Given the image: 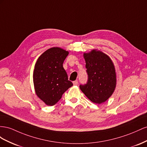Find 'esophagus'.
<instances>
[{"instance_id":"34e87169","label":"esophagus","mask_w":147,"mask_h":147,"mask_svg":"<svg viewBox=\"0 0 147 147\" xmlns=\"http://www.w3.org/2000/svg\"><path fill=\"white\" fill-rule=\"evenodd\" d=\"M73 84H74V86L78 85V80H76V81H73Z\"/></svg>"}]
</instances>
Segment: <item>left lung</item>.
Returning <instances> with one entry per match:
<instances>
[{
  "label": "left lung",
  "mask_w": 147,
  "mask_h": 147,
  "mask_svg": "<svg viewBox=\"0 0 147 147\" xmlns=\"http://www.w3.org/2000/svg\"><path fill=\"white\" fill-rule=\"evenodd\" d=\"M87 81L80 84L82 92L90 101L97 104L105 102L116 87V73L110 58L102 52L93 50L84 54Z\"/></svg>",
  "instance_id": "left-lung-1"
}]
</instances>
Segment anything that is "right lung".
Returning <instances> with one entry per match:
<instances>
[{
    "label": "right lung",
    "mask_w": 147,
    "mask_h": 147,
    "mask_svg": "<svg viewBox=\"0 0 147 147\" xmlns=\"http://www.w3.org/2000/svg\"><path fill=\"white\" fill-rule=\"evenodd\" d=\"M68 52L53 47L46 50L37 59L33 73L37 95L49 106H53L73 84L68 80L63 63Z\"/></svg>",
    "instance_id": "right-lung-1"
}]
</instances>
